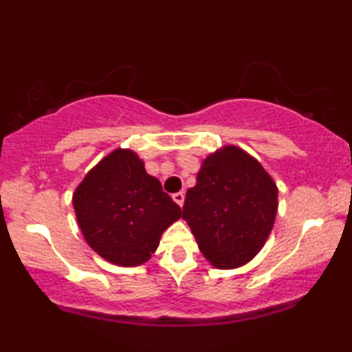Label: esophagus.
<instances>
[{
    "instance_id": "esophagus-1",
    "label": "esophagus",
    "mask_w": 352,
    "mask_h": 352,
    "mask_svg": "<svg viewBox=\"0 0 352 352\" xmlns=\"http://www.w3.org/2000/svg\"><path fill=\"white\" fill-rule=\"evenodd\" d=\"M172 199H173V201H175L177 205H184V200H185V193L184 192H177V193H173L172 195Z\"/></svg>"
}]
</instances>
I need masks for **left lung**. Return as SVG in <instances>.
Here are the masks:
<instances>
[{
	"instance_id": "1",
	"label": "left lung",
	"mask_w": 352,
	"mask_h": 352,
	"mask_svg": "<svg viewBox=\"0 0 352 352\" xmlns=\"http://www.w3.org/2000/svg\"><path fill=\"white\" fill-rule=\"evenodd\" d=\"M276 210L278 188L270 173L240 147L225 145L201 162L182 217L210 265L232 270L260 253Z\"/></svg>"
}]
</instances>
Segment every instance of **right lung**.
<instances>
[{"instance_id":"right-lung-1","label":"right lung","mask_w":352,"mask_h":352,"mask_svg":"<svg viewBox=\"0 0 352 352\" xmlns=\"http://www.w3.org/2000/svg\"><path fill=\"white\" fill-rule=\"evenodd\" d=\"M72 205L87 245L119 266L145 263L182 215L131 148H116L92 167L74 190Z\"/></svg>"}]
</instances>
